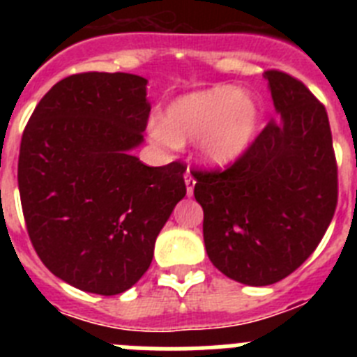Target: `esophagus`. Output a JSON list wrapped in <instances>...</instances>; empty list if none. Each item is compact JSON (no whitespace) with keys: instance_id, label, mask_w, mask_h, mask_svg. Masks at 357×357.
<instances>
[{"instance_id":"esophagus-1","label":"esophagus","mask_w":357,"mask_h":357,"mask_svg":"<svg viewBox=\"0 0 357 357\" xmlns=\"http://www.w3.org/2000/svg\"><path fill=\"white\" fill-rule=\"evenodd\" d=\"M184 181H185V193H188V197H191V195H193V189H195V176H193V173H191V169H188V172H185Z\"/></svg>"}]
</instances>
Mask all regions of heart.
Returning a JSON list of instances; mask_svg holds the SVG:
<instances>
[{
    "label": "heart",
    "mask_w": 357,
    "mask_h": 357,
    "mask_svg": "<svg viewBox=\"0 0 357 357\" xmlns=\"http://www.w3.org/2000/svg\"><path fill=\"white\" fill-rule=\"evenodd\" d=\"M261 127V105L250 93L218 85L176 98L150 123V137L166 150L197 143L207 166L229 168L254 144Z\"/></svg>",
    "instance_id": "obj_1"
}]
</instances>
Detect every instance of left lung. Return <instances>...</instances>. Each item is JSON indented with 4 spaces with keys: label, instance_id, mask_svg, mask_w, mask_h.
<instances>
[{
    "label": "left lung",
    "instance_id": "8db88e82",
    "mask_svg": "<svg viewBox=\"0 0 357 357\" xmlns=\"http://www.w3.org/2000/svg\"><path fill=\"white\" fill-rule=\"evenodd\" d=\"M264 78L275 121L229 169L195 176L211 263L247 286L295 272L324 238L338 200L326 107L286 73Z\"/></svg>",
    "mask_w": 357,
    "mask_h": 357
}]
</instances>
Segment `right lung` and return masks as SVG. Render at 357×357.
Instances as JSON below:
<instances>
[{"mask_svg":"<svg viewBox=\"0 0 357 357\" xmlns=\"http://www.w3.org/2000/svg\"><path fill=\"white\" fill-rule=\"evenodd\" d=\"M148 80L82 73L55 84L21 139L17 182L28 236L53 275L96 295L144 275L160 229L185 197L184 164L150 168Z\"/></svg>","mask_w":357,"mask_h":357,"instance_id":"add662e5","label":"right lung"}]
</instances>
